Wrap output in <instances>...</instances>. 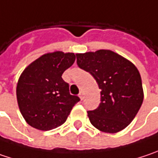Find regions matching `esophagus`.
I'll return each mask as SVG.
<instances>
[{
  "instance_id": "obj_1",
  "label": "esophagus",
  "mask_w": 158,
  "mask_h": 158,
  "mask_svg": "<svg viewBox=\"0 0 158 158\" xmlns=\"http://www.w3.org/2000/svg\"><path fill=\"white\" fill-rule=\"evenodd\" d=\"M79 98L81 99V100L83 99V98H84V94H83V92H82V91H80V93H79Z\"/></svg>"
}]
</instances>
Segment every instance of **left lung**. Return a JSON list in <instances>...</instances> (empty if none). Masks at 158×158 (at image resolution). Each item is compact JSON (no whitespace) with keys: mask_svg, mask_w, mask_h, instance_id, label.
Returning a JSON list of instances; mask_svg holds the SVG:
<instances>
[{"mask_svg":"<svg viewBox=\"0 0 158 158\" xmlns=\"http://www.w3.org/2000/svg\"><path fill=\"white\" fill-rule=\"evenodd\" d=\"M79 68L89 72L101 89V103L88 111L91 124L106 133H116L129 125L144 98L139 71L134 64L111 50L77 53Z\"/></svg>","mask_w":158,"mask_h":158,"instance_id":"left-lung-1","label":"left lung"}]
</instances>
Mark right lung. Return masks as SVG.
I'll return each mask as SVG.
<instances>
[{"instance_id":"right-lung-1","label":"right lung","mask_w":158,"mask_h":158,"mask_svg":"<svg viewBox=\"0 0 158 158\" xmlns=\"http://www.w3.org/2000/svg\"><path fill=\"white\" fill-rule=\"evenodd\" d=\"M75 59L73 52H47L23 70L16 94L19 111L27 124L50 131L66 122L79 98L70 95L69 84L61 75Z\"/></svg>"}]
</instances>
